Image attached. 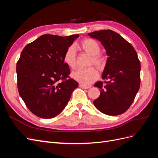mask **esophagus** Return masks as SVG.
Masks as SVG:
<instances>
[{
    "label": "esophagus",
    "mask_w": 158,
    "mask_h": 158,
    "mask_svg": "<svg viewBox=\"0 0 158 158\" xmlns=\"http://www.w3.org/2000/svg\"><path fill=\"white\" fill-rule=\"evenodd\" d=\"M79 87L81 88H82V89H89L91 86H90V85H83L82 84H80Z\"/></svg>",
    "instance_id": "1"
}]
</instances>
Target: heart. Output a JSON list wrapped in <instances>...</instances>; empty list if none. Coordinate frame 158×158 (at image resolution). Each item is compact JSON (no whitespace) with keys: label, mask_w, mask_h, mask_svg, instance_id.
<instances>
[{"label":"heart","mask_w":158,"mask_h":158,"mask_svg":"<svg viewBox=\"0 0 158 158\" xmlns=\"http://www.w3.org/2000/svg\"><path fill=\"white\" fill-rule=\"evenodd\" d=\"M80 47L85 52L92 56L90 65L94 64L102 70L106 66V59L100 55V46L98 43L92 39H85L80 43ZM64 63L71 69H74L76 66V52L73 45L69 47L63 56ZM72 78L83 85H88L95 82L98 78V70L94 67L87 69H78L72 74Z\"/></svg>","instance_id":"1"}]
</instances>
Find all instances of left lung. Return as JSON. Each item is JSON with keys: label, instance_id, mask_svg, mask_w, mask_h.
<instances>
[{"label": "left lung", "instance_id": "8db88e82", "mask_svg": "<svg viewBox=\"0 0 158 158\" xmlns=\"http://www.w3.org/2000/svg\"><path fill=\"white\" fill-rule=\"evenodd\" d=\"M88 35L101 42L108 58L102 74L105 84L94 105L99 111L115 116L125 113L135 98L140 85V63L135 49L118 33L111 30L95 31Z\"/></svg>", "mask_w": 158, "mask_h": 158}]
</instances>
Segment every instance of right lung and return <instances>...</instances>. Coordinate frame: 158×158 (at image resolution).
<instances>
[{
    "mask_svg": "<svg viewBox=\"0 0 158 158\" xmlns=\"http://www.w3.org/2000/svg\"><path fill=\"white\" fill-rule=\"evenodd\" d=\"M79 35L45 34L27 44L16 64L19 94L35 115L51 118L67 105L78 82L69 78L66 50Z\"/></svg>",
    "mask_w": 158,
    "mask_h": 158,
    "instance_id": "add662e5",
    "label": "right lung"
}]
</instances>
